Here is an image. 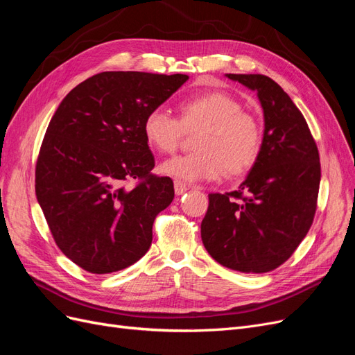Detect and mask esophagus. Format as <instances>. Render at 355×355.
<instances>
[{"mask_svg": "<svg viewBox=\"0 0 355 355\" xmlns=\"http://www.w3.org/2000/svg\"><path fill=\"white\" fill-rule=\"evenodd\" d=\"M187 189H188V185L185 184V182H182V180H175V192L178 196H182L184 194V192H187Z\"/></svg>", "mask_w": 355, "mask_h": 355, "instance_id": "esophagus-1", "label": "esophagus"}]
</instances>
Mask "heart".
<instances>
[{
  "label": "heart",
  "mask_w": 355,
  "mask_h": 355,
  "mask_svg": "<svg viewBox=\"0 0 355 355\" xmlns=\"http://www.w3.org/2000/svg\"><path fill=\"white\" fill-rule=\"evenodd\" d=\"M146 144L161 154L180 146L187 132H198L196 153L161 163L159 171L184 182L216 180L227 171L240 176L250 170L262 149V124L241 110V102L220 90L197 93L180 101L179 118L163 108L149 111L144 120Z\"/></svg>",
  "instance_id": "1"
}]
</instances>
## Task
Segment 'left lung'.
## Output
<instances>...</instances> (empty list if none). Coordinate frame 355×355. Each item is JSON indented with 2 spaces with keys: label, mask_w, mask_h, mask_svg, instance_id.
I'll use <instances>...</instances> for the list:
<instances>
[{
  "label": "left lung",
  "mask_w": 355,
  "mask_h": 355,
  "mask_svg": "<svg viewBox=\"0 0 355 355\" xmlns=\"http://www.w3.org/2000/svg\"><path fill=\"white\" fill-rule=\"evenodd\" d=\"M257 92L265 116L259 158L237 191L209 194L201 240L220 265L262 274L283 265L313 225L318 148L288 94L262 73H227Z\"/></svg>",
  "instance_id": "left-lung-1"
}]
</instances>
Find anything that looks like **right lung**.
<instances>
[{
    "label": "right lung",
    "instance_id": "1",
    "mask_svg": "<svg viewBox=\"0 0 355 355\" xmlns=\"http://www.w3.org/2000/svg\"><path fill=\"white\" fill-rule=\"evenodd\" d=\"M188 75L108 71L72 89L51 116L35 166V194L62 253L92 274L133 265L153 243L173 180L155 166L146 114ZM130 181L133 186H128Z\"/></svg>",
    "mask_w": 355,
    "mask_h": 355
}]
</instances>
